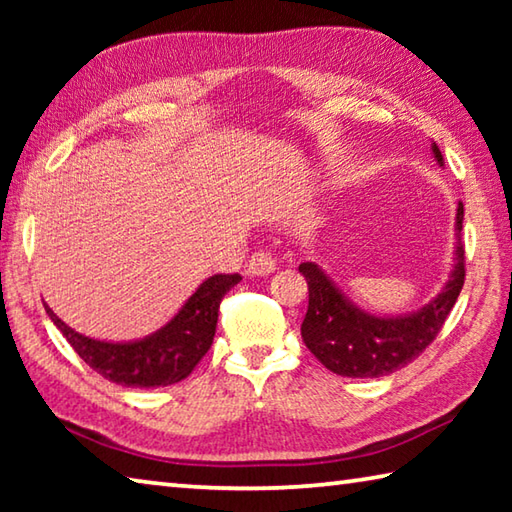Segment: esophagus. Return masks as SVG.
<instances>
[{
	"label": "esophagus",
	"instance_id": "34e87169",
	"mask_svg": "<svg viewBox=\"0 0 512 512\" xmlns=\"http://www.w3.org/2000/svg\"><path fill=\"white\" fill-rule=\"evenodd\" d=\"M275 271V257L268 250H257V253L250 255V259L246 262V273L259 277V275H268Z\"/></svg>",
	"mask_w": 512,
	"mask_h": 512
}]
</instances>
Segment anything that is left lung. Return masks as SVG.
<instances>
[{"label": "left lung", "instance_id": "8db88e82", "mask_svg": "<svg viewBox=\"0 0 512 512\" xmlns=\"http://www.w3.org/2000/svg\"><path fill=\"white\" fill-rule=\"evenodd\" d=\"M440 167L443 153L431 144ZM463 203L456 210V264L443 291L429 305L404 316H375L359 309L314 262L298 271L309 287V307L302 320V341L327 370L341 377H384L418 359L443 329L465 282V246L461 241Z\"/></svg>", "mask_w": 512, "mask_h": 512}]
</instances>
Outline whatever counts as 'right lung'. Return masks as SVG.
Instances as JSON below:
<instances>
[{"instance_id":"obj_1","label":"right lung","mask_w":512,"mask_h":512,"mask_svg":"<svg viewBox=\"0 0 512 512\" xmlns=\"http://www.w3.org/2000/svg\"><path fill=\"white\" fill-rule=\"evenodd\" d=\"M241 275H212L198 287L183 309L151 336L131 343H108L74 332L47 305V314L74 352L103 379L133 388H158L183 381L210 350L225 293Z\"/></svg>"}]
</instances>
